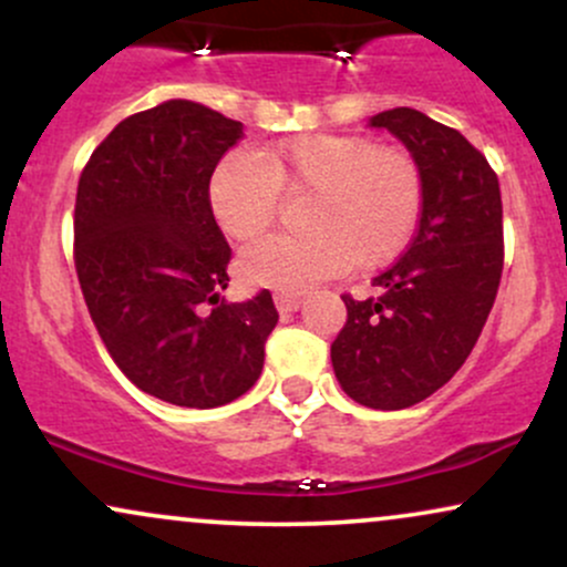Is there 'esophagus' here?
<instances>
[{
  "instance_id": "34e87169",
  "label": "esophagus",
  "mask_w": 567,
  "mask_h": 567,
  "mask_svg": "<svg viewBox=\"0 0 567 567\" xmlns=\"http://www.w3.org/2000/svg\"><path fill=\"white\" fill-rule=\"evenodd\" d=\"M275 306H277L279 315H290V311H298V306H301V298L292 296V292H277Z\"/></svg>"
}]
</instances>
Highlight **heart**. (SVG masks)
I'll use <instances>...</instances> for the list:
<instances>
[{
	"instance_id": "b5f03b06",
	"label": "heart",
	"mask_w": 567,
	"mask_h": 567,
	"mask_svg": "<svg viewBox=\"0 0 567 567\" xmlns=\"http://www.w3.org/2000/svg\"><path fill=\"white\" fill-rule=\"evenodd\" d=\"M279 192H311L303 210L309 231L266 237L239 258L252 288L301 292L324 277L389 264L413 237L424 202L415 159L362 135L309 133L256 154L231 152L210 178V210L226 237H258L271 226Z\"/></svg>"
}]
</instances>
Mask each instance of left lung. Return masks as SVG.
Returning a JSON list of instances; mask_svg holds the SVG:
<instances>
[{"mask_svg":"<svg viewBox=\"0 0 567 567\" xmlns=\"http://www.w3.org/2000/svg\"><path fill=\"white\" fill-rule=\"evenodd\" d=\"M370 127L405 143L424 202L405 256L373 279L379 296H341L347 324L330 360L351 400L402 410L445 386L483 333L504 269V210L496 173L458 130L408 106Z\"/></svg>","mask_w":567,"mask_h":567,"instance_id":"1","label":"left lung"}]
</instances>
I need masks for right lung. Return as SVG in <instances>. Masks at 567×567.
Instances as JSON below:
<instances>
[{
	"label": "right lung",
	"mask_w": 567,
	"mask_h": 567,
	"mask_svg": "<svg viewBox=\"0 0 567 567\" xmlns=\"http://www.w3.org/2000/svg\"><path fill=\"white\" fill-rule=\"evenodd\" d=\"M243 122L165 101L122 120L80 175L74 264L112 360L141 392L220 408L264 370L279 320L271 292L226 303L231 247L210 210V178Z\"/></svg>",
	"instance_id": "add662e5"
}]
</instances>
